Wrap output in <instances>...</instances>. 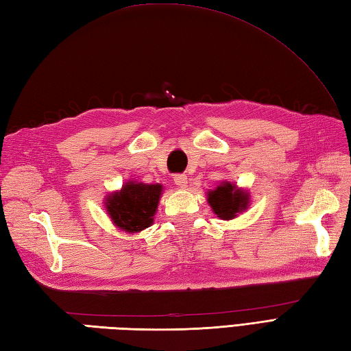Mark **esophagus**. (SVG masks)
I'll return each mask as SVG.
<instances>
[{"mask_svg": "<svg viewBox=\"0 0 351 351\" xmlns=\"http://www.w3.org/2000/svg\"><path fill=\"white\" fill-rule=\"evenodd\" d=\"M175 184L178 185V187H181V189L187 187V176H185V175H176L175 176Z\"/></svg>", "mask_w": 351, "mask_h": 351, "instance_id": "obj_1", "label": "esophagus"}]
</instances>
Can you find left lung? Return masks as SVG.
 <instances>
[{
    "label": "left lung",
    "instance_id": "left-lung-1",
    "mask_svg": "<svg viewBox=\"0 0 351 351\" xmlns=\"http://www.w3.org/2000/svg\"><path fill=\"white\" fill-rule=\"evenodd\" d=\"M213 211L221 220H230L237 217L238 213L245 210L249 204V195L241 190H237L230 182H223L217 189L208 195Z\"/></svg>",
    "mask_w": 351,
    "mask_h": 351
}]
</instances>
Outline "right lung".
<instances>
[{"label":"right lung","instance_id":"obj_1","mask_svg":"<svg viewBox=\"0 0 351 351\" xmlns=\"http://www.w3.org/2000/svg\"><path fill=\"white\" fill-rule=\"evenodd\" d=\"M162 187L160 184L128 182L107 200V211L116 226L126 232H138L149 228L160 202Z\"/></svg>","mask_w":351,"mask_h":351}]
</instances>
